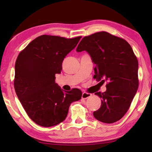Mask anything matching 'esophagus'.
<instances>
[{
  "label": "esophagus",
  "mask_w": 152,
  "mask_h": 152,
  "mask_svg": "<svg viewBox=\"0 0 152 152\" xmlns=\"http://www.w3.org/2000/svg\"><path fill=\"white\" fill-rule=\"evenodd\" d=\"M92 96V95L91 94V93H86V92H83L82 98V99H88V98L90 97V96Z\"/></svg>",
  "instance_id": "1"
}]
</instances>
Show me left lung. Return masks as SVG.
<instances>
[{
  "mask_svg": "<svg viewBox=\"0 0 152 152\" xmlns=\"http://www.w3.org/2000/svg\"><path fill=\"white\" fill-rule=\"evenodd\" d=\"M76 51H86L91 57L95 64L93 78L108 82L105 92L95 93L101 98V105L93 112L94 117L105 124L119 120L138 88V63L131 46L122 38L102 31L83 38Z\"/></svg>",
  "mask_w": 152,
  "mask_h": 152,
  "instance_id": "8db88e82",
  "label": "left lung"
}]
</instances>
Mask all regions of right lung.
Returning <instances> with one entry per match:
<instances>
[{"label":"right lung","mask_w":152,"mask_h":152,"mask_svg":"<svg viewBox=\"0 0 152 152\" xmlns=\"http://www.w3.org/2000/svg\"><path fill=\"white\" fill-rule=\"evenodd\" d=\"M42 35L21 51L15 64L14 88L29 118L42 127L63 121L70 104L81 99L79 89L64 91L55 82L64 58L81 38Z\"/></svg>","instance_id":"add662e5"}]
</instances>
